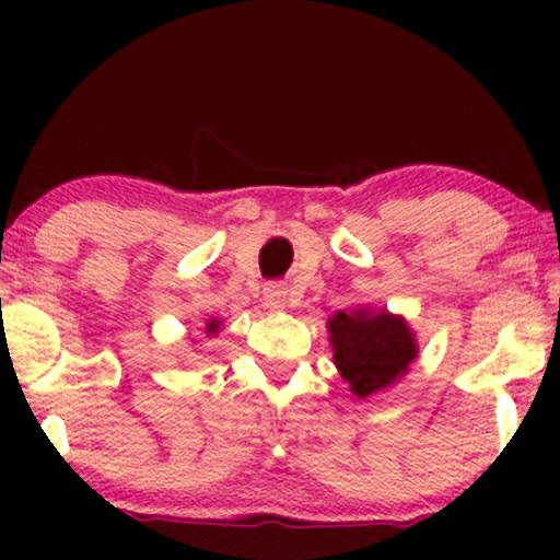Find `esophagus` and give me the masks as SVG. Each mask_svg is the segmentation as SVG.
<instances>
[{"label":"esophagus","mask_w":560,"mask_h":560,"mask_svg":"<svg viewBox=\"0 0 560 560\" xmlns=\"http://www.w3.org/2000/svg\"><path fill=\"white\" fill-rule=\"evenodd\" d=\"M265 303L270 311H285L290 305V290L285 285H280V282H272V285H267L265 290Z\"/></svg>","instance_id":"esophagus-1"}]
</instances>
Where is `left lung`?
I'll use <instances>...</instances> for the list:
<instances>
[{
    "label": "left lung",
    "mask_w": 560,
    "mask_h": 560,
    "mask_svg": "<svg viewBox=\"0 0 560 560\" xmlns=\"http://www.w3.org/2000/svg\"><path fill=\"white\" fill-rule=\"evenodd\" d=\"M334 362L357 397H370L395 385L418 357V343L405 318L357 308L328 320Z\"/></svg>",
    "instance_id": "1"
}]
</instances>
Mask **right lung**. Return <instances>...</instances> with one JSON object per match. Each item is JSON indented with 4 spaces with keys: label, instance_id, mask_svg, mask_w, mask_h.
<instances>
[{
    "label": "right lung",
    "instance_id": "obj_1",
    "mask_svg": "<svg viewBox=\"0 0 560 560\" xmlns=\"http://www.w3.org/2000/svg\"><path fill=\"white\" fill-rule=\"evenodd\" d=\"M219 320H209V326H206V331H209V334H219Z\"/></svg>",
    "mask_w": 560,
    "mask_h": 560
}]
</instances>
